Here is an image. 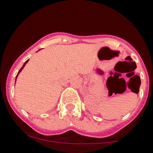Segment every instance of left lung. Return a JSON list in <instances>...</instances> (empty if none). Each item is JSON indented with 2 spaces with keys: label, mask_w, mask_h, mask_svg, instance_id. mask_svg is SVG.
<instances>
[{
  "label": "left lung",
  "mask_w": 153,
  "mask_h": 153,
  "mask_svg": "<svg viewBox=\"0 0 153 153\" xmlns=\"http://www.w3.org/2000/svg\"><path fill=\"white\" fill-rule=\"evenodd\" d=\"M140 82H141V81H140ZM139 88H140V87H139Z\"/></svg>",
  "instance_id": "obj_1"
}]
</instances>
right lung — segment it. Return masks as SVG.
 <instances>
[{"instance_id":"add662e5","label":"right lung","mask_w":153,"mask_h":153,"mask_svg":"<svg viewBox=\"0 0 153 153\" xmlns=\"http://www.w3.org/2000/svg\"><path fill=\"white\" fill-rule=\"evenodd\" d=\"M28 61H29V59H27V60H26V62H24V65H23V66H22V68H21V69L20 70H19V73H18V74H17V75H16V78H17V76H18V75H19V73H20V72L21 71H22V69H23V68H24V66H25V65L26 64V63H27L28 62Z\"/></svg>"}]
</instances>
